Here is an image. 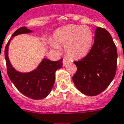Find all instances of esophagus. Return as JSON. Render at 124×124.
<instances>
[{
	"instance_id": "esophagus-1",
	"label": "esophagus",
	"mask_w": 124,
	"mask_h": 124,
	"mask_svg": "<svg viewBox=\"0 0 124 124\" xmlns=\"http://www.w3.org/2000/svg\"><path fill=\"white\" fill-rule=\"evenodd\" d=\"M67 59H63V66H65L67 65Z\"/></svg>"
}]
</instances>
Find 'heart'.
<instances>
[{"instance_id":"obj_1","label":"heart","mask_w":124,"mask_h":124,"mask_svg":"<svg viewBox=\"0 0 124 124\" xmlns=\"http://www.w3.org/2000/svg\"><path fill=\"white\" fill-rule=\"evenodd\" d=\"M93 33L87 26L69 24L61 27L54 32V41L49 40L50 46L59 51L65 46V52L71 59L85 57L92 48Z\"/></svg>"}]
</instances>
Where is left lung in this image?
Here are the masks:
<instances>
[{
  "label": "left lung",
  "mask_w": 124,
  "mask_h": 124,
  "mask_svg": "<svg viewBox=\"0 0 124 124\" xmlns=\"http://www.w3.org/2000/svg\"><path fill=\"white\" fill-rule=\"evenodd\" d=\"M117 59L116 46L111 35L105 29L97 27L89 53L74 62L78 70L72 79L78 90L89 96L103 92L116 75Z\"/></svg>",
  "instance_id": "1"
}]
</instances>
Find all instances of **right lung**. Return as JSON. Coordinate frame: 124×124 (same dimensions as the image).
<instances>
[{
    "label": "right lung",
    "instance_id": "obj_1",
    "mask_svg": "<svg viewBox=\"0 0 124 124\" xmlns=\"http://www.w3.org/2000/svg\"><path fill=\"white\" fill-rule=\"evenodd\" d=\"M32 31L23 27L16 31L8 42L4 50L8 78L16 89L23 94L33 100H42L49 94L54 85L55 71L63 67V59L52 61L44 58L36 69L30 72L22 73L16 70L8 58V46L15 36L31 33Z\"/></svg>",
    "mask_w": 124,
    "mask_h": 124
}]
</instances>
